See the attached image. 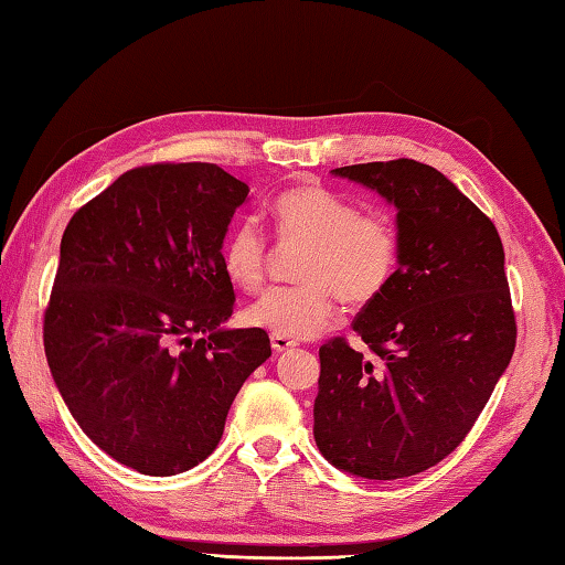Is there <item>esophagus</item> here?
Wrapping results in <instances>:
<instances>
[{"instance_id": "obj_1", "label": "esophagus", "mask_w": 565, "mask_h": 565, "mask_svg": "<svg viewBox=\"0 0 565 565\" xmlns=\"http://www.w3.org/2000/svg\"><path fill=\"white\" fill-rule=\"evenodd\" d=\"M298 342H294V340H289V338H284V334H271V347H274V352H286V350H291V347H296Z\"/></svg>"}]
</instances>
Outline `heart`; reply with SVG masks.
<instances>
[{"label": "heart", "instance_id": "b5f03b06", "mask_svg": "<svg viewBox=\"0 0 565 565\" xmlns=\"http://www.w3.org/2000/svg\"><path fill=\"white\" fill-rule=\"evenodd\" d=\"M279 237L306 239L294 286H279L245 310L252 328L306 340L322 332L344 303H369L398 267V233L383 213L359 211L352 199L320 184H301L271 203ZM221 267L235 289L264 281L267 239L252 221L237 223L221 245Z\"/></svg>", "mask_w": 565, "mask_h": 565}]
</instances>
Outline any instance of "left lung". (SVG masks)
<instances>
[{"label":"left lung","instance_id":"8db88e82","mask_svg":"<svg viewBox=\"0 0 565 565\" xmlns=\"http://www.w3.org/2000/svg\"><path fill=\"white\" fill-rule=\"evenodd\" d=\"M388 201L398 267L342 338L320 347L313 435L320 454L369 481L427 471L449 456L514 352L505 249L493 221L451 179L415 160L332 170Z\"/></svg>","mask_w":565,"mask_h":565}]
</instances>
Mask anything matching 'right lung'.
Listing matches in <instances>:
<instances>
[{"label":"right lung","instance_id":"right-lung-1","mask_svg":"<svg viewBox=\"0 0 565 565\" xmlns=\"http://www.w3.org/2000/svg\"><path fill=\"white\" fill-rule=\"evenodd\" d=\"M247 194L218 164L138 167L63 233L47 366L84 435L138 473L206 459L237 391L271 356L264 330L223 326L235 294L221 245Z\"/></svg>","mask_w":565,"mask_h":565}]
</instances>
